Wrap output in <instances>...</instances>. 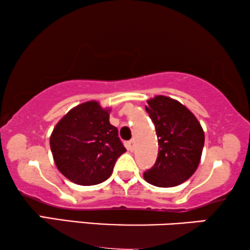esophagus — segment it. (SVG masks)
<instances>
[{
  "label": "esophagus",
  "instance_id": "34e87169",
  "mask_svg": "<svg viewBox=\"0 0 250 250\" xmlns=\"http://www.w3.org/2000/svg\"><path fill=\"white\" fill-rule=\"evenodd\" d=\"M126 146H127V149L129 150V151H134L135 143H134V141H128L127 145H126Z\"/></svg>",
  "mask_w": 250,
  "mask_h": 250
}]
</instances>
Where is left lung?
Wrapping results in <instances>:
<instances>
[{"mask_svg": "<svg viewBox=\"0 0 250 250\" xmlns=\"http://www.w3.org/2000/svg\"><path fill=\"white\" fill-rule=\"evenodd\" d=\"M146 102L159 151L155 165L143 177L156 187H176L192 176L199 165L205 143L203 127L196 116L174 99L157 95Z\"/></svg>", "mask_w": 250, "mask_h": 250, "instance_id": "left-lung-1", "label": "left lung"}]
</instances>
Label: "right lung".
<instances>
[{"mask_svg":"<svg viewBox=\"0 0 250 250\" xmlns=\"http://www.w3.org/2000/svg\"><path fill=\"white\" fill-rule=\"evenodd\" d=\"M109 109L87 101L58 122L50 136L54 163L63 176L80 186L102 183L126 151L118 129L109 122Z\"/></svg>","mask_w":250,"mask_h":250,"instance_id":"1","label":"right lung"}]
</instances>
